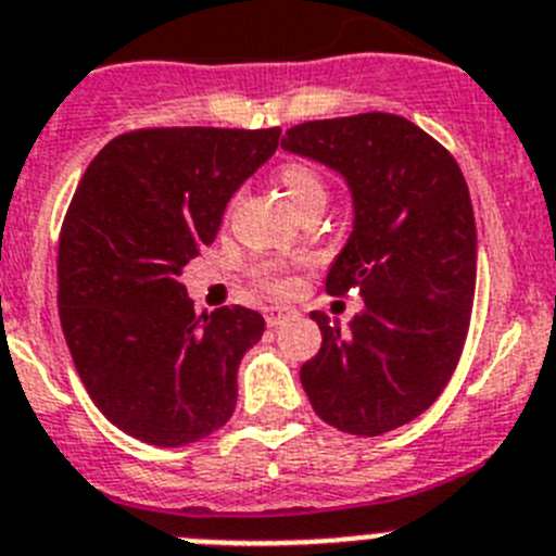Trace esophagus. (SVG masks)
<instances>
[{
	"instance_id": "1",
	"label": "esophagus",
	"mask_w": 556,
	"mask_h": 556,
	"mask_svg": "<svg viewBox=\"0 0 556 556\" xmlns=\"http://www.w3.org/2000/svg\"><path fill=\"white\" fill-rule=\"evenodd\" d=\"M263 313H266V324L271 326V329H277V326H282L285 320L293 315V309L290 307H266Z\"/></svg>"
}]
</instances>
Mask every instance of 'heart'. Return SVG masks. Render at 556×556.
Here are the masks:
<instances>
[{"instance_id": "heart-1", "label": "heart", "mask_w": 556, "mask_h": 556, "mask_svg": "<svg viewBox=\"0 0 556 556\" xmlns=\"http://www.w3.org/2000/svg\"><path fill=\"white\" fill-rule=\"evenodd\" d=\"M279 186H282L285 197L293 202L295 211L307 207L309 202H326V180L313 164L307 161H288L282 169H279ZM254 277L266 290L274 293H282L290 288L288 266L279 261H261L254 266Z\"/></svg>"}]
</instances>
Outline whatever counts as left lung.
Segmentation results:
<instances>
[{
    "instance_id": "8db88e82",
    "label": "left lung",
    "mask_w": 556,
    "mask_h": 556,
    "mask_svg": "<svg viewBox=\"0 0 556 556\" xmlns=\"http://www.w3.org/2000/svg\"><path fill=\"white\" fill-rule=\"evenodd\" d=\"M282 148L349 184L354 230L326 290L359 288L365 299L349 329L309 315L324 342L302 365V387L342 433H389L442 395L464 351L477 279L464 173L422 128L387 112L302 123Z\"/></svg>"
}]
</instances>
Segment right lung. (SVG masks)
<instances>
[{
    "label": "right lung",
    "mask_w": 556,
    "mask_h": 556,
    "mask_svg": "<svg viewBox=\"0 0 556 556\" xmlns=\"http://www.w3.org/2000/svg\"><path fill=\"white\" fill-rule=\"evenodd\" d=\"M279 134L139 128L81 175L60 232V324L87 395L139 442L184 447L236 412L266 320L238 304L197 318L180 277Z\"/></svg>",
    "instance_id": "1"
}]
</instances>
